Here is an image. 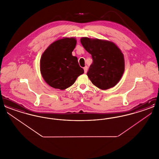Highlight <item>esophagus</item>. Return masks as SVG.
Returning <instances> with one entry per match:
<instances>
[{
    "instance_id": "34e87169",
    "label": "esophagus",
    "mask_w": 159,
    "mask_h": 159,
    "mask_svg": "<svg viewBox=\"0 0 159 159\" xmlns=\"http://www.w3.org/2000/svg\"><path fill=\"white\" fill-rule=\"evenodd\" d=\"M84 73H87V71H88V67H87V66H85L84 68Z\"/></svg>"
}]
</instances>
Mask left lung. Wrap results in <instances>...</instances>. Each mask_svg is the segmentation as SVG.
<instances>
[{
  "label": "left lung",
  "instance_id": "obj_1",
  "mask_svg": "<svg viewBox=\"0 0 159 159\" xmlns=\"http://www.w3.org/2000/svg\"><path fill=\"white\" fill-rule=\"evenodd\" d=\"M80 42L93 60L87 75L92 83L102 90L113 88L119 82L125 70L121 50L110 41L82 38Z\"/></svg>",
  "mask_w": 159,
  "mask_h": 159
}]
</instances>
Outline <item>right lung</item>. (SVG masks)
Wrapping results in <instances>:
<instances>
[{"label": "right lung", "mask_w": 159, "mask_h": 159, "mask_svg": "<svg viewBox=\"0 0 159 159\" xmlns=\"http://www.w3.org/2000/svg\"><path fill=\"white\" fill-rule=\"evenodd\" d=\"M76 43L75 38L60 39L49 46L42 54L40 62V72L50 86L66 89L84 73L77 58L72 55Z\"/></svg>", "instance_id": "right-lung-1"}]
</instances>
